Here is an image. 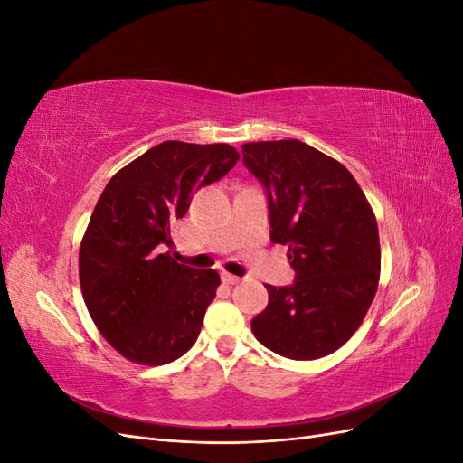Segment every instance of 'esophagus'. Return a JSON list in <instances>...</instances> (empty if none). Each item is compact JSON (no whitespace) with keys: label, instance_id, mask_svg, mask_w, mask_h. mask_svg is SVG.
<instances>
[{"label":"esophagus","instance_id":"obj_1","mask_svg":"<svg viewBox=\"0 0 463 463\" xmlns=\"http://www.w3.org/2000/svg\"><path fill=\"white\" fill-rule=\"evenodd\" d=\"M222 279H223V282H226V284H230V286L240 282V278L233 276V274H228V272H222Z\"/></svg>","mask_w":463,"mask_h":463}]
</instances>
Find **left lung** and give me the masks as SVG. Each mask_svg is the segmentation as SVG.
<instances>
[{"label": "left lung", "instance_id": "1", "mask_svg": "<svg viewBox=\"0 0 463 463\" xmlns=\"http://www.w3.org/2000/svg\"><path fill=\"white\" fill-rule=\"evenodd\" d=\"M243 164L266 191L270 241L288 245L296 279L266 286L250 322L270 352L298 361L330 355L365 318L381 276L376 218L354 175L296 138L247 143Z\"/></svg>", "mask_w": 463, "mask_h": 463}]
</instances>
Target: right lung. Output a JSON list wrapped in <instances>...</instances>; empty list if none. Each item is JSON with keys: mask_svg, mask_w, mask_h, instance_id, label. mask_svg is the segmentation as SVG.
Returning a JSON list of instances; mask_svg holds the SVG:
<instances>
[{"mask_svg": "<svg viewBox=\"0 0 463 463\" xmlns=\"http://www.w3.org/2000/svg\"><path fill=\"white\" fill-rule=\"evenodd\" d=\"M237 160L223 143L165 141L108 181L82 237L79 278L94 325L123 357L165 365L197 340L220 276L174 259L172 226L194 191Z\"/></svg>", "mask_w": 463, "mask_h": 463, "instance_id": "right-lung-1", "label": "right lung"}]
</instances>
